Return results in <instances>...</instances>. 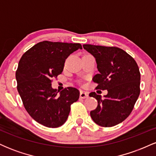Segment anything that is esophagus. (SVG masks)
Returning a JSON list of instances; mask_svg holds the SVG:
<instances>
[{
    "label": "esophagus",
    "instance_id": "obj_1",
    "mask_svg": "<svg viewBox=\"0 0 156 156\" xmlns=\"http://www.w3.org/2000/svg\"><path fill=\"white\" fill-rule=\"evenodd\" d=\"M88 97H89V94L87 92H84V91H80V98L85 99V98H87Z\"/></svg>",
    "mask_w": 156,
    "mask_h": 156
}]
</instances>
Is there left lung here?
Here are the masks:
<instances>
[{
    "label": "left lung",
    "instance_id": "1",
    "mask_svg": "<svg viewBox=\"0 0 156 156\" xmlns=\"http://www.w3.org/2000/svg\"><path fill=\"white\" fill-rule=\"evenodd\" d=\"M95 58L99 73L93 77L97 89H107L101 95L91 92L98 107L91 111L93 121L102 127H112L126 119L140 94V72L136 62L126 52L117 47L83 44Z\"/></svg>",
    "mask_w": 156,
    "mask_h": 156
}]
</instances>
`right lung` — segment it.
<instances>
[{
    "label": "right lung",
    "instance_id": "1",
    "mask_svg": "<svg viewBox=\"0 0 156 156\" xmlns=\"http://www.w3.org/2000/svg\"><path fill=\"white\" fill-rule=\"evenodd\" d=\"M82 49L79 43L43 41L27 51L16 71L17 91L29 115L48 128H58L65 122L70 105L79 98L74 87L58 91L51 87L52 78L63 71L66 58Z\"/></svg>",
    "mask_w": 156,
    "mask_h": 156
}]
</instances>
